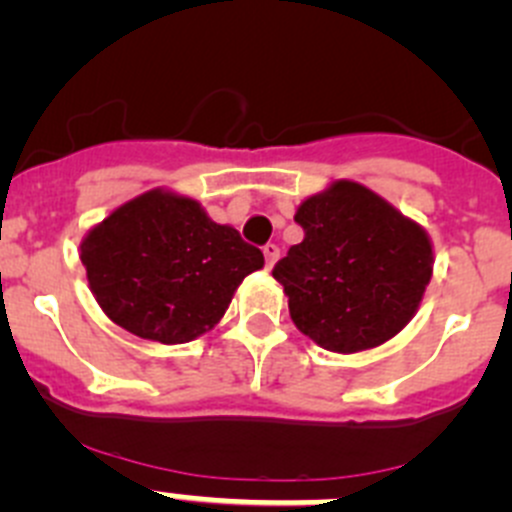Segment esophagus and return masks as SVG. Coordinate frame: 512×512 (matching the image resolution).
I'll list each match as a JSON object with an SVG mask.
<instances>
[{
  "label": "esophagus",
  "mask_w": 512,
  "mask_h": 512,
  "mask_svg": "<svg viewBox=\"0 0 512 512\" xmlns=\"http://www.w3.org/2000/svg\"><path fill=\"white\" fill-rule=\"evenodd\" d=\"M263 258H266V266L273 268V263L278 261V246L276 244L263 246Z\"/></svg>",
  "instance_id": "obj_1"
}]
</instances>
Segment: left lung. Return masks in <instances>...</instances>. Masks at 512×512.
<instances>
[{"instance_id":"left-lung-1","label":"left lung","mask_w":512,"mask_h":512,"mask_svg":"<svg viewBox=\"0 0 512 512\" xmlns=\"http://www.w3.org/2000/svg\"><path fill=\"white\" fill-rule=\"evenodd\" d=\"M301 244L273 266L303 336L333 353H358L416 316L433 276L426 229L376 191L333 181L298 206Z\"/></svg>"}]
</instances>
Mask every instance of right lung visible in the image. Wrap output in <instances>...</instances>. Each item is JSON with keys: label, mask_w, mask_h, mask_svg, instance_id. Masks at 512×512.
<instances>
[{"label": "right lung", "mask_w": 512, "mask_h": 512, "mask_svg": "<svg viewBox=\"0 0 512 512\" xmlns=\"http://www.w3.org/2000/svg\"><path fill=\"white\" fill-rule=\"evenodd\" d=\"M101 311L146 341L189 343L211 331L263 254L189 196L151 189L111 211L82 241Z\"/></svg>", "instance_id": "obj_1"}]
</instances>
